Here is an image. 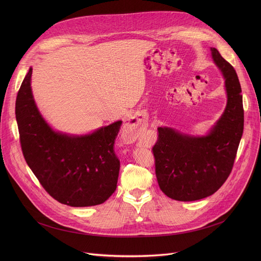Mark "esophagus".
Returning <instances> with one entry per match:
<instances>
[{
  "mask_svg": "<svg viewBox=\"0 0 261 261\" xmlns=\"http://www.w3.org/2000/svg\"><path fill=\"white\" fill-rule=\"evenodd\" d=\"M141 122H142L141 117H139L137 115L131 116V117H128L127 119H125V124L123 127L122 135L128 140L135 139L140 132Z\"/></svg>",
  "mask_w": 261,
  "mask_h": 261,
  "instance_id": "34e87169",
  "label": "esophagus"
}]
</instances>
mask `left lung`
I'll return each instance as SVG.
<instances>
[{
	"instance_id": "left-lung-1",
	"label": "left lung",
	"mask_w": 261,
	"mask_h": 261,
	"mask_svg": "<svg viewBox=\"0 0 261 261\" xmlns=\"http://www.w3.org/2000/svg\"><path fill=\"white\" fill-rule=\"evenodd\" d=\"M211 53L225 81L224 113L206 135L159 127L153 147L159 187L166 196L178 201L205 198L225 182L243 135L244 108L238 74L216 48L211 47Z\"/></svg>"
}]
</instances>
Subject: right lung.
<instances>
[{"label": "right lung", "instance_id": "right-lung-1", "mask_svg": "<svg viewBox=\"0 0 261 261\" xmlns=\"http://www.w3.org/2000/svg\"><path fill=\"white\" fill-rule=\"evenodd\" d=\"M32 72L30 67L15 103L21 150L29 167L46 192L63 204L83 207L103 203L117 189L120 160L114 144L122 121L84 135L54 130L35 103Z\"/></svg>", "mask_w": 261, "mask_h": 261}]
</instances>
